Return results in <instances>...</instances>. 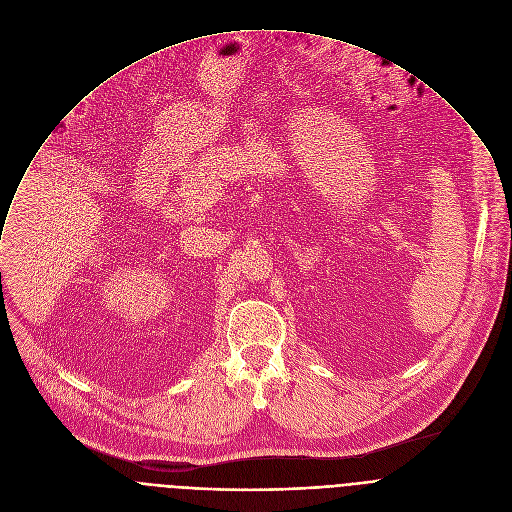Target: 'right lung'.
<instances>
[{"instance_id":"1","label":"right lung","mask_w":512,"mask_h":512,"mask_svg":"<svg viewBox=\"0 0 512 512\" xmlns=\"http://www.w3.org/2000/svg\"><path fill=\"white\" fill-rule=\"evenodd\" d=\"M0 275H2V273H0ZM0 285H2V279H0Z\"/></svg>"}]
</instances>
